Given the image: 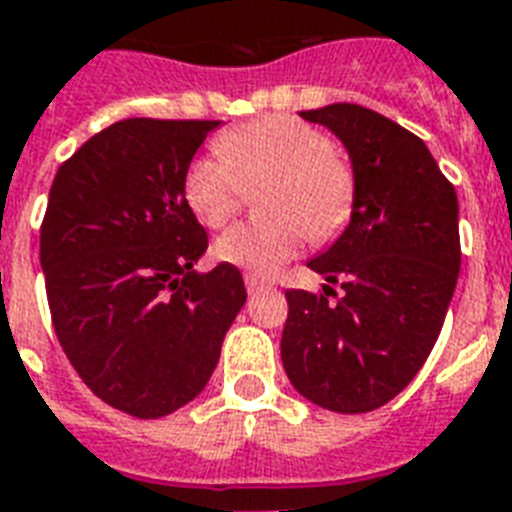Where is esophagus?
<instances>
[{"instance_id": "1", "label": "esophagus", "mask_w": 512, "mask_h": 512, "mask_svg": "<svg viewBox=\"0 0 512 512\" xmlns=\"http://www.w3.org/2000/svg\"><path fill=\"white\" fill-rule=\"evenodd\" d=\"M244 284H247L249 295H257V292H263V289L271 287L268 281L260 279V276H255V273H247V276H244Z\"/></svg>"}]
</instances>
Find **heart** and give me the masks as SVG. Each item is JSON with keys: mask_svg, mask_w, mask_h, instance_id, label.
<instances>
[{"mask_svg": "<svg viewBox=\"0 0 512 512\" xmlns=\"http://www.w3.org/2000/svg\"><path fill=\"white\" fill-rule=\"evenodd\" d=\"M216 156H199L183 177V196L201 223L220 228L236 215L244 191H263L265 223H239L217 239L215 255L268 276L297 255L303 233L327 244L348 225L356 199L353 167L313 124L265 116L223 132Z\"/></svg>", "mask_w": 512, "mask_h": 512, "instance_id": "heart-1", "label": "heart"}]
</instances>
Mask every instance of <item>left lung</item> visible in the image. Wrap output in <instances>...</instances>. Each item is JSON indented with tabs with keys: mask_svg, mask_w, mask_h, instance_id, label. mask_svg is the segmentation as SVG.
Listing matches in <instances>:
<instances>
[{
	"mask_svg": "<svg viewBox=\"0 0 512 512\" xmlns=\"http://www.w3.org/2000/svg\"><path fill=\"white\" fill-rule=\"evenodd\" d=\"M335 132L356 199L345 231L308 268L324 295L289 289L281 361L300 396L340 414L388 404L436 345L460 276L457 193L417 135L356 103L300 111Z\"/></svg>",
	"mask_w": 512,
	"mask_h": 512,
	"instance_id": "obj_1",
	"label": "left lung"
}]
</instances>
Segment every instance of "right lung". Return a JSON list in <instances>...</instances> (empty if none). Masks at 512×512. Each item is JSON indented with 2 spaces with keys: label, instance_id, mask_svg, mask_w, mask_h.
<instances>
[{
  "label": "right lung",
  "instance_id": "obj_1",
  "mask_svg": "<svg viewBox=\"0 0 512 512\" xmlns=\"http://www.w3.org/2000/svg\"><path fill=\"white\" fill-rule=\"evenodd\" d=\"M217 127L124 119L52 180L39 239L52 327L84 385L140 420L199 396L247 300L236 265L193 271L207 231L183 177Z\"/></svg>",
  "mask_w": 512,
  "mask_h": 512
}]
</instances>
